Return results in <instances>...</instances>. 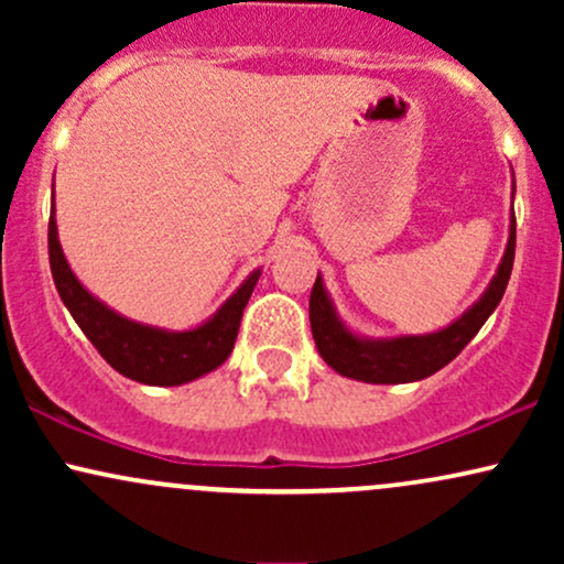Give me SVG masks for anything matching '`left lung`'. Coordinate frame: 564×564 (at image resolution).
Listing matches in <instances>:
<instances>
[{"label":"left lung","instance_id":"8db88e82","mask_svg":"<svg viewBox=\"0 0 564 564\" xmlns=\"http://www.w3.org/2000/svg\"><path fill=\"white\" fill-rule=\"evenodd\" d=\"M514 243L517 223L511 219L507 254H503L501 268H498L482 300L456 323H451L448 328L426 336H400V339L387 341L358 339L336 321L334 307L328 302L326 291H323V281L318 275L313 291H310V328H313V339L321 358L334 371H339L341 377L371 381V384H403V381L432 377L475 339V334L480 332L488 315L498 307L503 291H507L511 264H514Z\"/></svg>","mask_w":564,"mask_h":564}]
</instances>
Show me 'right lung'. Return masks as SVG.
Masks as SVG:
<instances>
[{"instance_id":"add662e5","label":"right lung","mask_w":564,"mask_h":564,"mask_svg":"<svg viewBox=\"0 0 564 564\" xmlns=\"http://www.w3.org/2000/svg\"><path fill=\"white\" fill-rule=\"evenodd\" d=\"M47 246L57 294L68 313L74 315V321L79 323L84 336L93 341L108 366L124 373L127 379L153 387L185 384V381L215 371L228 360L232 345H236L238 326H241L243 307L260 278V273H251L249 281L223 304V310L209 323L193 328V332L170 334L121 318L76 281L66 257H63L61 241H57L55 217H50Z\"/></svg>"}]
</instances>
